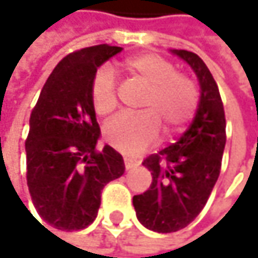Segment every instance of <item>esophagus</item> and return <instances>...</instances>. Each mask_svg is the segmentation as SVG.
I'll return each instance as SVG.
<instances>
[{
    "label": "esophagus",
    "mask_w": 258,
    "mask_h": 258,
    "mask_svg": "<svg viewBox=\"0 0 258 258\" xmlns=\"http://www.w3.org/2000/svg\"><path fill=\"white\" fill-rule=\"evenodd\" d=\"M123 165H125V169H133V168L138 166V163L130 160V159H123Z\"/></svg>",
    "instance_id": "1"
}]
</instances>
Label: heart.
<instances>
[{"instance_id": "1", "label": "heart", "mask_w": 258, "mask_h": 258, "mask_svg": "<svg viewBox=\"0 0 258 258\" xmlns=\"http://www.w3.org/2000/svg\"><path fill=\"white\" fill-rule=\"evenodd\" d=\"M122 71L147 86L141 101L142 113L120 114L104 126V138L117 151L135 156L157 142L160 125L166 135L184 130L194 119L200 92L195 81L177 72L175 64L153 52L136 54L120 63ZM90 99L99 116H108L117 105V86L110 69H98L90 81Z\"/></svg>"}]
</instances>
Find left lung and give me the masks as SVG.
Listing matches in <instances>:
<instances>
[{
    "label": "left lung",
    "mask_w": 258,
    "mask_h": 258,
    "mask_svg": "<svg viewBox=\"0 0 258 258\" xmlns=\"http://www.w3.org/2000/svg\"><path fill=\"white\" fill-rule=\"evenodd\" d=\"M172 52L195 71L201 98L194 122L178 142L142 163L153 183L133 197V206L141 224L157 233L178 231L201 213L218 181L227 141L224 104L212 72L195 52Z\"/></svg>",
    "instance_id": "1"
}]
</instances>
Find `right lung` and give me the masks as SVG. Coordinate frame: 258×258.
<instances>
[{"label": "right lung", "mask_w": 258, "mask_h": 258, "mask_svg": "<svg viewBox=\"0 0 258 258\" xmlns=\"http://www.w3.org/2000/svg\"><path fill=\"white\" fill-rule=\"evenodd\" d=\"M120 49L102 43L68 54L48 77L30 114L27 184L37 215L52 228L89 227L104 186L125 171L117 151L108 145L96 148L101 133L90 99L93 74Z\"/></svg>", "instance_id": "1"}]
</instances>
